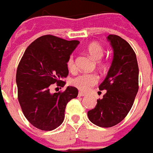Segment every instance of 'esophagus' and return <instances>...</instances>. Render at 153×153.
<instances>
[{
    "mask_svg": "<svg viewBox=\"0 0 153 153\" xmlns=\"http://www.w3.org/2000/svg\"><path fill=\"white\" fill-rule=\"evenodd\" d=\"M86 96V94H85V93H83V92H79L78 93L79 97H82V96Z\"/></svg>",
    "mask_w": 153,
    "mask_h": 153,
    "instance_id": "34e87169",
    "label": "esophagus"
}]
</instances>
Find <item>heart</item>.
<instances>
[{
  "mask_svg": "<svg viewBox=\"0 0 153 153\" xmlns=\"http://www.w3.org/2000/svg\"><path fill=\"white\" fill-rule=\"evenodd\" d=\"M86 50L89 55L96 61L100 60L104 55V49L102 46L96 42H93L89 44ZM67 66L70 71H75L76 65H75L74 57L72 55L68 57ZM97 82H98V76L96 74L86 73V74H82L76 76L71 81V84L82 91H88L92 86L97 84Z\"/></svg>",
  "mask_w": 153,
  "mask_h": 153,
  "instance_id": "obj_1",
  "label": "heart"
}]
</instances>
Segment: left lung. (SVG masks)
I'll return each instance as SVG.
<instances>
[{
  "mask_svg": "<svg viewBox=\"0 0 153 153\" xmlns=\"http://www.w3.org/2000/svg\"><path fill=\"white\" fill-rule=\"evenodd\" d=\"M107 40L113 49V60L99 85L100 91L106 92L87 112L90 121L103 128L116 125L129 112L138 91L139 72L136 54L129 44L114 34H109Z\"/></svg>",
  "mask_w": 153,
  "mask_h": 153,
  "instance_id": "obj_1",
  "label": "left lung"
}]
</instances>
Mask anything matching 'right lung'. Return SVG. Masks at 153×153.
Returning <instances> with one entry per match:
<instances>
[{"label":"right lung","mask_w":153,"mask_h":153,"mask_svg":"<svg viewBox=\"0 0 153 153\" xmlns=\"http://www.w3.org/2000/svg\"><path fill=\"white\" fill-rule=\"evenodd\" d=\"M80 44L78 40H68L53 35H44L29 45L16 71L18 100L27 120L37 128L53 130L60 126L65 117L66 105L78 95L74 86L63 92L51 93L49 86L68 75V57Z\"/></svg>","instance_id":"obj_1"}]
</instances>
